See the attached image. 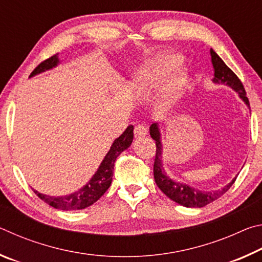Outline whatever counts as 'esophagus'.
Returning a JSON list of instances; mask_svg holds the SVG:
<instances>
[{
    "label": "esophagus",
    "instance_id": "1",
    "mask_svg": "<svg viewBox=\"0 0 262 262\" xmlns=\"http://www.w3.org/2000/svg\"><path fill=\"white\" fill-rule=\"evenodd\" d=\"M134 134L136 137H144L147 135V128H145L143 125H137L135 126V129H134Z\"/></svg>",
    "mask_w": 262,
    "mask_h": 262
}]
</instances>
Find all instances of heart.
I'll return each mask as SVG.
<instances>
[{
	"label": "heart",
	"mask_w": 262,
	"mask_h": 262,
	"mask_svg": "<svg viewBox=\"0 0 262 262\" xmlns=\"http://www.w3.org/2000/svg\"><path fill=\"white\" fill-rule=\"evenodd\" d=\"M181 57L174 53H158L140 66L136 90L140 96H150L158 90L154 110L158 117L173 112L184 94L187 73L180 67Z\"/></svg>",
	"instance_id": "obj_1"
}]
</instances>
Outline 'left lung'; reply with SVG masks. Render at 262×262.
Segmentation results:
<instances>
[{
  "label": "left lung",
  "mask_w": 262,
  "mask_h": 262,
  "mask_svg": "<svg viewBox=\"0 0 262 262\" xmlns=\"http://www.w3.org/2000/svg\"><path fill=\"white\" fill-rule=\"evenodd\" d=\"M210 56H211V63L212 68H214V78L212 82L215 84H225L236 91L239 98H241L245 105L250 108V103L246 97L245 89H244L242 82L236 76L231 69H230L224 61L217 55V53L214 52L212 48H210ZM150 135H151L152 140L156 141V158H155L154 163V178L156 181L159 189L170 198L172 201H174L184 207L187 208H201L207 206L208 203L217 200L221 198L236 181L237 177L230 181L228 185H225L221 189L216 190H200L198 188H194L192 186L187 184L180 183L173 178H171L165 172V168L163 166V143H162V134L161 128L157 122L152 123L150 126Z\"/></svg>",
  "instance_id": "8db88e82"
}]
</instances>
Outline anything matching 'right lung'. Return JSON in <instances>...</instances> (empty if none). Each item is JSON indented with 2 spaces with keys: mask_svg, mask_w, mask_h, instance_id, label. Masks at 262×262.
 I'll list each match as a JSON object with an SVG mask.
<instances>
[{
  "mask_svg": "<svg viewBox=\"0 0 262 262\" xmlns=\"http://www.w3.org/2000/svg\"><path fill=\"white\" fill-rule=\"evenodd\" d=\"M59 54L50 57V59L41 62L40 64L31 73L30 77H33L35 75L45 73L47 70L55 68L60 63ZM134 127L128 126L127 129L122 134L115 139L111 145L108 152L106 154L103 161H101L99 167L97 168L95 174L88 183L79 188L76 192L68 195H60V196H51L42 193H39L38 190L33 189V192L53 208L60 210H79L85 209V208L94 205L96 201L103 196L104 193L108 189L112 183L113 170L115 159L122 151L130 147L133 137H134Z\"/></svg>",
  "mask_w": 262,
  "mask_h": 262,
  "instance_id": "right-lung-1",
  "label": "right lung"
}]
</instances>
